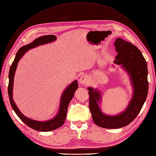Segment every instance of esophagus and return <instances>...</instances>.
Here are the masks:
<instances>
[{
	"instance_id": "obj_1",
	"label": "esophagus",
	"mask_w": 156,
	"mask_h": 156,
	"mask_svg": "<svg viewBox=\"0 0 156 156\" xmlns=\"http://www.w3.org/2000/svg\"><path fill=\"white\" fill-rule=\"evenodd\" d=\"M88 80H89L88 78H87L86 76H84V75L80 77V78L79 79L80 83H82V84H83V85H84V84H86V83H87V82H88Z\"/></svg>"
}]
</instances>
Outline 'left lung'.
I'll list each match as a JSON object with an SVG mask.
<instances>
[{
	"mask_svg": "<svg viewBox=\"0 0 156 156\" xmlns=\"http://www.w3.org/2000/svg\"><path fill=\"white\" fill-rule=\"evenodd\" d=\"M114 45L118 53L114 63L121 65L127 72L133 87V95L129 105L119 115H105L99 106L101 100L99 91L91 87L87 88L90 109L94 122L99 126L110 129H119L129 125L140 111L148 92L147 62L141 51L131 43L121 38H117Z\"/></svg>",
	"mask_w": 156,
	"mask_h": 156,
	"instance_id": "obj_1",
	"label": "left lung"
}]
</instances>
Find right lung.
Segmentation results:
<instances>
[{"mask_svg": "<svg viewBox=\"0 0 156 156\" xmlns=\"http://www.w3.org/2000/svg\"><path fill=\"white\" fill-rule=\"evenodd\" d=\"M56 39H57V37L54 35H44V36L39 37L37 39H35L33 42L30 43V44H27L26 45L22 47L17 52L16 57L10 68L9 74V87H8V93H9V100L10 102L11 106L12 107L14 112L18 115V117L22 120V121L24 122L26 125L35 130L41 132L52 131L62 126L66 119L68 106H69V103L72 100V99H73L76 90L78 87L77 80H74L73 82H72L65 90V91H64V92L62 93V95L61 96V102H60L58 112L57 114V115H56L54 118L49 120V121H38L31 119L30 118H27L26 116H24V115L20 112V111L18 109L16 105L15 102L13 100L12 95L14 77L15 71L18 65V62H19L20 59L21 58L22 56L25 54L26 52L39 45H44V44L53 42L55 41Z\"/></svg>", "mask_w": 156, "mask_h": 156, "instance_id": "obj_1", "label": "right lung"}]
</instances>
